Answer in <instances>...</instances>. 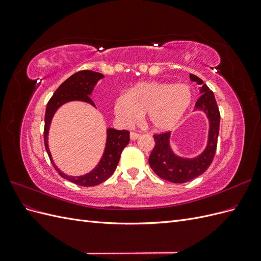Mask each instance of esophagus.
I'll return each mask as SVG.
<instances>
[{
  "instance_id": "esophagus-1",
  "label": "esophagus",
  "mask_w": 261,
  "mask_h": 261,
  "mask_svg": "<svg viewBox=\"0 0 261 261\" xmlns=\"http://www.w3.org/2000/svg\"><path fill=\"white\" fill-rule=\"evenodd\" d=\"M139 136H140V134L135 133V132H130V139H132V140L137 139Z\"/></svg>"
}]
</instances>
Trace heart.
Listing matches in <instances>:
<instances>
[{"label": "heart", "mask_w": 261, "mask_h": 261, "mask_svg": "<svg viewBox=\"0 0 261 261\" xmlns=\"http://www.w3.org/2000/svg\"><path fill=\"white\" fill-rule=\"evenodd\" d=\"M192 90L185 84L143 82L114 100V113L124 125L137 123L147 113L148 124L154 130L174 127L192 102Z\"/></svg>", "instance_id": "1"}]
</instances>
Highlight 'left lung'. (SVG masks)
<instances>
[{"mask_svg":"<svg viewBox=\"0 0 261 261\" xmlns=\"http://www.w3.org/2000/svg\"><path fill=\"white\" fill-rule=\"evenodd\" d=\"M191 81L200 85L201 96L197 100L195 108L206 112L210 122L209 140L204 151L195 159H183L173 153L169 145L170 132L154 134V148L149 156V164L160 178L172 183H186L201 175L210 167L216 155L219 127L220 111L215 94L200 78L191 74Z\"/></svg>","mask_w":261,"mask_h":261,"instance_id":"1","label":"left lung"}]
</instances>
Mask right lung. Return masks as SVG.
<instances>
[{"label":"right lung","mask_w":261,"mask_h":261,"mask_svg":"<svg viewBox=\"0 0 261 261\" xmlns=\"http://www.w3.org/2000/svg\"><path fill=\"white\" fill-rule=\"evenodd\" d=\"M105 76L97 73L92 72V70H81V72H77L74 75L70 76L69 78L63 83L59 88L53 93V96L49 100L48 105H46L45 110V116H44V146L45 150L48 152V155L50 160L53 164L54 169L57 170L59 174L72 183L81 186H96L101 183H103L106 179H108L111 176L116 167L117 163L120 161L121 153L123 149L127 146L129 143V132L128 130H117L113 128L108 129V136H107V145L105 149V153L102 159L100 160L99 164L96 167V169L92 170L90 173L83 176H69L60 171L55 164L53 163L52 156L49 150L48 146V133L52 117L55 113V111L65 102L68 101H74V100H80L88 102V103L94 106L93 101L90 99L89 94L91 93L94 85L101 78Z\"/></svg>","instance_id":"right-lung-1"}]
</instances>
